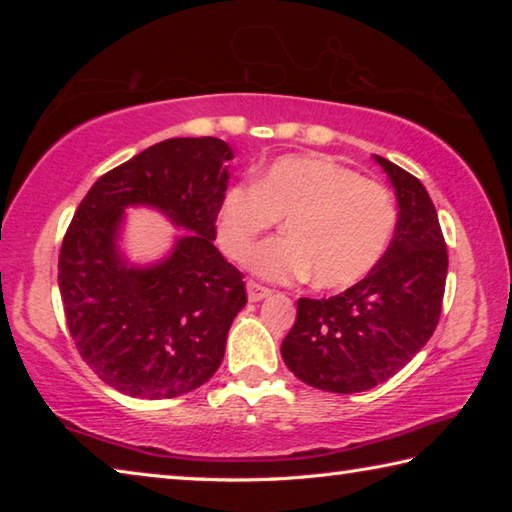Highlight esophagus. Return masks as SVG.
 <instances>
[{"label": "esophagus", "instance_id": "1", "mask_svg": "<svg viewBox=\"0 0 512 512\" xmlns=\"http://www.w3.org/2000/svg\"><path fill=\"white\" fill-rule=\"evenodd\" d=\"M246 289H248V300L250 302H259V300H264V298H268L273 293L268 287H262V284H257L253 280L246 284Z\"/></svg>", "mask_w": 512, "mask_h": 512}]
</instances>
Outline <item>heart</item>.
<instances>
[{"mask_svg": "<svg viewBox=\"0 0 512 512\" xmlns=\"http://www.w3.org/2000/svg\"><path fill=\"white\" fill-rule=\"evenodd\" d=\"M284 219L287 235L248 257L255 275L273 282L311 280L341 291L361 282L391 244L397 207L384 185L361 178L325 155H284L223 194L216 241L241 262L255 241Z\"/></svg>", "mask_w": 512, "mask_h": 512, "instance_id": "heart-1", "label": "heart"}]
</instances>
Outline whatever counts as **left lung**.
<instances>
[{
    "instance_id": "1",
    "label": "left lung",
    "mask_w": 512,
    "mask_h": 512,
    "mask_svg": "<svg viewBox=\"0 0 512 512\" xmlns=\"http://www.w3.org/2000/svg\"><path fill=\"white\" fill-rule=\"evenodd\" d=\"M397 196L386 255L339 296L298 300L282 359L305 384L327 393H363L400 372L431 339L443 309L447 246L427 189L409 171L375 155Z\"/></svg>"
}]
</instances>
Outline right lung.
Instances as JSON below:
<instances>
[{"instance_id": "add662e5", "label": "right lung", "mask_w": 512, "mask_h": 512, "mask_svg": "<svg viewBox=\"0 0 512 512\" xmlns=\"http://www.w3.org/2000/svg\"><path fill=\"white\" fill-rule=\"evenodd\" d=\"M232 149L216 137H171L90 187L58 257L69 334L83 361L115 391L169 400L219 370L244 275L225 262L216 212ZM162 211L188 232L160 263L137 267L118 248L126 206Z\"/></svg>"}]
</instances>
